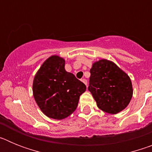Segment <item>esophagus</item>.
<instances>
[{"label": "esophagus", "instance_id": "obj_1", "mask_svg": "<svg viewBox=\"0 0 152 152\" xmlns=\"http://www.w3.org/2000/svg\"><path fill=\"white\" fill-rule=\"evenodd\" d=\"M81 81H82L83 83H84V84H86V85H87V84H88V80H86V79H81Z\"/></svg>", "mask_w": 152, "mask_h": 152}]
</instances>
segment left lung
Instances as JSON below:
<instances>
[{
    "label": "left lung",
    "mask_w": 152,
    "mask_h": 152,
    "mask_svg": "<svg viewBox=\"0 0 152 152\" xmlns=\"http://www.w3.org/2000/svg\"><path fill=\"white\" fill-rule=\"evenodd\" d=\"M88 90L98 108L110 114L123 110L130 103L133 90L129 75L113 61L100 59L92 64Z\"/></svg>",
    "instance_id": "1"
}]
</instances>
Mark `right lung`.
I'll use <instances>...</instances> for the list:
<instances>
[{"label": "right lung", "mask_w": 152, "mask_h": 152, "mask_svg": "<svg viewBox=\"0 0 152 152\" xmlns=\"http://www.w3.org/2000/svg\"><path fill=\"white\" fill-rule=\"evenodd\" d=\"M65 61L58 56L48 58L33 79V94L36 103L45 116L65 119L73 113L86 86L72 73L64 69Z\"/></svg>", "instance_id": "1"}]
</instances>
